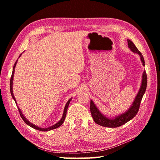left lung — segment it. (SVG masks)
Here are the masks:
<instances>
[{
	"mask_svg": "<svg viewBox=\"0 0 160 160\" xmlns=\"http://www.w3.org/2000/svg\"><path fill=\"white\" fill-rule=\"evenodd\" d=\"M127 42L129 48H130V49L132 52L138 53V55L140 56L142 64H143V66H145L144 57L142 56L141 52L138 49L137 47H135V45L131 40L128 39ZM147 76L146 71H144L143 74H142V80L140 89L139 90L137 96L135 98L134 102L131 104V107L129 108L128 110L127 111H126L124 113L119 115L118 116H116L113 118H108L106 116H104V115L99 111V109H98V107L96 106V104L93 103V102L92 100H91L90 111L94 122H96V124L102 126V127L116 128L120 127V126L127 123V122L130 121L131 119L133 118L138 113L139 108H140V105L141 103L142 99V98H143L146 89H147Z\"/></svg>",
	"mask_w": 160,
	"mask_h": 160,
	"instance_id": "obj_1",
	"label": "left lung"
}]
</instances>
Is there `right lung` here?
Wrapping results in <instances>:
<instances>
[{"instance_id": "add662e5", "label": "right lung", "mask_w": 160, "mask_h": 160, "mask_svg": "<svg viewBox=\"0 0 160 160\" xmlns=\"http://www.w3.org/2000/svg\"><path fill=\"white\" fill-rule=\"evenodd\" d=\"M21 56V54L19 56V57ZM17 61H18V60H17L16 61V62L14 64V65H13V71H12V76H11V79H10V92H11V95L12 96L13 98V99L14 100L16 104H17V102H16V98L14 97V96H13V74H14V71H15V67H16V63H17ZM71 99L72 98H71V99H69V100H68V102H67L65 107H64V112H63V115H62V118H61V120L58 122H57V123L56 124H54L53 126H52V127H48V128H40V127H37V126H36L35 124H33L32 123H31L29 120H27V118L24 116V115L22 113V111H20V109L19 108V107H18V111H19V113H20V117L22 118V119L23 120V121L25 122V123L29 125V127H32L34 129H36V130H38V131H50V130H52V129H55V128H58L59 127H60L61 125L62 124V123L64 122V120H65V118H66V115H67V108H68V107H69V104L70 103V101L71 100Z\"/></svg>"}]
</instances>
